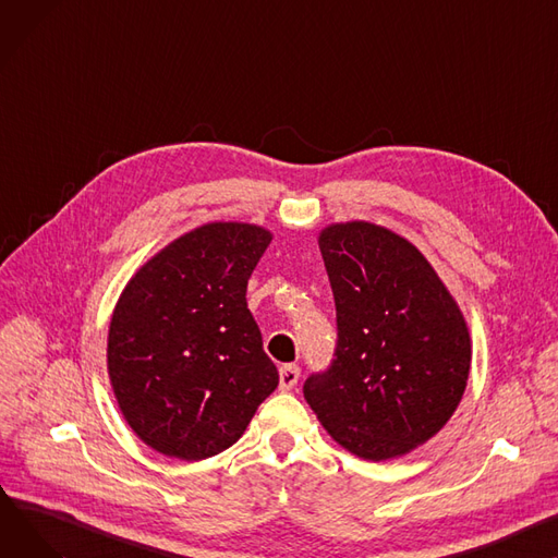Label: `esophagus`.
I'll return each mask as SVG.
<instances>
[{
  "mask_svg": "<svg viewBox=\"0 0 558 558\" xmlns=\"http://www.w3.org/2000/svg\"><path fill=\"white\" fill-rule=\"evenodd\" d=\"M301 377V367L295 363H287L280 367V390H291L295 384H299Z\"/></svg>",
  "mask_w": 558,
  "mask_h": 558,
  "instance_id": "34e87169",
  "label": "esophagus"
}]
</instances>
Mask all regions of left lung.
Wrapping results in <instances>:
<instances>
[{
	"label": "left lung",
	"mask_w": 558,
	"mask_h": 558,
	"mask_svg": "<svg viewBox=\"0 0 558 558\" xmlns=\"http://www.w3.org/2000/svg\"><path fill=\"white\" fill-rule=\"evenodd\" d=\"M318 244L337 305V348L307 377L305 399L354 456H403L447 424L464 395V316L428 259L384 227L333 225Z\"/></svg>",
	"instance_id": "left-lung-1"
}]
</instances>
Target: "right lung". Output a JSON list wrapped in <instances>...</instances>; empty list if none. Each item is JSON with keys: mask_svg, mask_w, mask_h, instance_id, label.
<instances>
[{"mask_svg": "<svg viewBox=\"0 0 558 558\" xmlns=\"http://www.w3.org/2000/svg\"><path fill=\"white\" fill-rule=\"evenodd\" d=\"M269 242L259 227L215 221L168 244L123 289L109 323V379L155 451L189 462L227 451L278 388L246 307Z\"/></svg>", "mask_w": 558, "mask_h": 558, "instance_id": "add662e5", "label": "right lung"}]
</instances>
